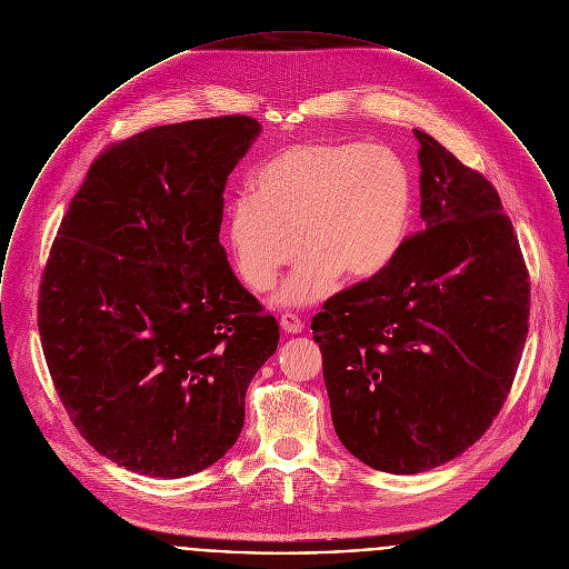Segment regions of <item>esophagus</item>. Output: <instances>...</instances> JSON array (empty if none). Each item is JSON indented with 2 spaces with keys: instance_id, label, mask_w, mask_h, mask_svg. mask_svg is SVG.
Here are the masks:
<instances>
[{
  "instance_id": "esophagus-1",
  "label": "esophagus",
  "mask_w": 569,
  "mask_h": 569,
  "mask_svg": "<svg viewBox=\"0 0 569 569\" xmlns=\"http://www.w3.org/2000/svg\"><path fill=\"white\" fill-rule=\"evenodd\" d=\"M280 327H282L284 333H302V329H305L302 320L298 316H293V313H284L280 318Z\"/></svg>"
}]
</instances>
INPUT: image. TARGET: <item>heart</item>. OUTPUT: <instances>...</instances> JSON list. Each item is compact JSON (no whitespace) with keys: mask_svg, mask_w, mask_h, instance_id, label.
Wrapping results in <instances>:
<instances>
[{"mask_svg":"<svg viewBox=\"0 0 569 569\" xmlns=\"http://www.w3.org/2000/svg\"><path fill=\"white\" fill-rule=\"evenodd\" d=\"M412 218V183L386 148L305 141L269 157L227 218L236 273L251 291H269L305 253L278 291L284 307L325 300L342 278L362 284L399 256Z\"/></svg>","mask_w":569,"mask_h":569,"instance_id":"b5f03b06","label":"heart"}]
</instances>
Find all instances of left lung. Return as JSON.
Wrapping results in <instances>:
<instances>
[{"instance_id": "left-lung-1", "label": "left lung", "mask_w": 569, "mask_h": 569, "mask_svg": "<svg viewBox=\"0 0 569 569\" xmlns=\"http://www.w3.org/2000/svg\"><path fill=\"white\" fill-rule=\"evenodd\" d=\"M415 137L426 229L311 322L340 441L390 475L437 468L490 428L530 316V276L499 193L430 134Z\"/></svg>"}]
</instances>
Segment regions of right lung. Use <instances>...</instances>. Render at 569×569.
<instances>
[{"instance_id": "obj_1", "label": "right lung", "mask_w": 569, "mask_h": 569, "mask_svg": "<svg viewBox=\"0 0 569 569\" xmlns=\"http://www.w3.org/2000/svg\"><path fill=\"white\" fill-rule=\"evenodd\" d=\"M260 123L231 114L110 146L70 200L37 327L81 437L126 470L179 479L216 463L278 322L218 242L227 177Z\"/></svg>"}]
</instances>
